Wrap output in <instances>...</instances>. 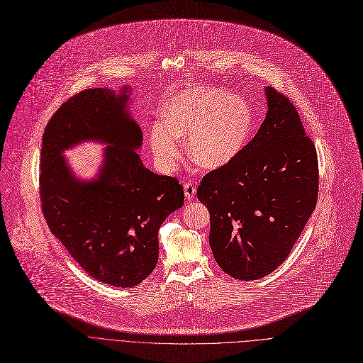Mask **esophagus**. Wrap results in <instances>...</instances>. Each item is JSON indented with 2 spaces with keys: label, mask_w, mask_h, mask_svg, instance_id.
I'll list each match as a JSON object with an SVG mask.
<instances>
[{
  "label": "esophagus",
  "mask_w": 363,
  "mask_h": 363,
  "mask_svg": "<svg viewBox=\"0 0 363 363\" xmlns=\"http://www.w3.org/2000/svg\"><path fill=\"white\" fill-rule=\"evenodd\" d=\"M184 193H185V197H186L188 200L194 199V196H196V193H197L196 184H194V182H191V181L185 182V184H184Z\"/></svg>",
  "instance_id": "34e87169"
}]
</instances>
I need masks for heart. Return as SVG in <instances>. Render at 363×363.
<instances>
[{
    "label": "heart",
    "instance_id": "obj_1",
    "mask_svg": "<svg viewBox=\"0 0 363 363\" xmlns=\"http://www.w3.org/2000/svg\"><path fill=\"white\" fill-rule=\"evenodd\" d=\"M164 122L150 128V145L163 167L181 155L179 137H188L191 157L207 169L222 167L238 156L250 137L253 116L242 99L219 88H196L175 95Z\"/></svg>",
    "mask_w": 363,
    "mask_h": 363
}]
</instances>
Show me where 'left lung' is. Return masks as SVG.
I'll return each mask as SVG.
<instances>
[{"label": "left lung", "instance_id": "1", "mask_svg": "<svg viewBox=\"0 0 363 363\" xmlns=\"http://www.w3.org/2000/svg\"><path fill=\"white\" fill-rule=\"evenodd\" d=\"M268 114L238 156L197 188L211 212L208 244L233 278L253 281L289 257L318 201L316 147L287 95L266 89Z\"/></svg>", "mask_w": 363, "mask_h": 363}]
</instances>
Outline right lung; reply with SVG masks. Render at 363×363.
Wrapping results in <instances>:
<instances>
[{"label": "right lung", "instance_id": "1", "mask_svg": "<svg viewBox=\"0 0 363 363\" xmlns=\"http://www.w3.org/2000/svg\"><path fill=\"white\" fill-rule=\"evenodd\" d=\"M126 92L108 88L74 94L45 126L40 197L50 231L92 278L114 287H135L159 260V228L184 204L174 177L145 169L137 152L140 126L125 113ZM82 139L109 144L99 182L72 177L61 151Z\"/></svg>", "mask_w": 363, "mask_h": 363}]
</instances>
